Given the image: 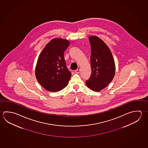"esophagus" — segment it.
I'll return each mask as SVG.
<instances>
[{
    "label": "esophagus",
    "instance_id": "1",
    "mask_svg": "<svg viewBox=\"0 0 148 148\" xmlns=\"http://www.w3.org/2000/svg\"><path fill=\"white\" fill-rule=\"evenodd\" d=\"M81 70L80 69H77V70H75V73H80Z\"/></svg>",
    "mask_w": 148,
    "mask_h": 148
}]
</instances>
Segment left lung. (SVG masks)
I'll return each mask as SVG.
<instances>
[{"instance_id": "obj_1", "label": "left lung", "mask_w": 148, "mask_h": 148, "mask_svg": "<svg viewBox=\"0 0 148 148\" xmlns=\"http://www.w3.org/2000/svg\"><path fill=\"white\" fill-rule=\"evenodd\" d=\"M91 45V75L86 81V86L99 92L110 84L115 74V64L109 47L95 35L89 37Z\"/></svg>"}]
</instances>
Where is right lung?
Here are the masks:
<instances>
[{
    "mask_svg": "<svg viewBox=\"0 0 148 148\" xmlns=\"http://www.w3.org/2000/svg\"><path fill=\"white\" fill-rule=\"evenodd\" d=\"M69 44L67 40L53 38L46 45L38 58L36 78L49 91H59L68 84L71 73L66 67L64 54Z\"/></svg>",
    "mask_w": 148,
    "mask_h": 148,
    "instance_id": "right-lung-1",
    "label": "right lung"
}]
</instances>
